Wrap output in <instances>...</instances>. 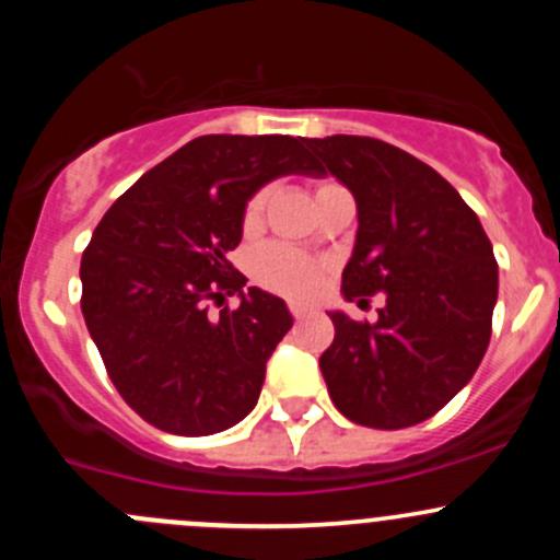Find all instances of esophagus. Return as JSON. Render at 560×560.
I'll list each match as a JSON object with an SVG mask.
<instances>
[{"label": "esophagus", "instance_id": "1", "mask_svg": "<svg viewBox=\"0 0 560 560\" xmlns=\"http://www.w3.org/2000/svg\"><path fill=\"white\" fill-rule=\"evenodd\" d=\"M290 312H292V316H295V319H301V316H306L308 312H312V308L303 306V303H290Z\"/></svg>", "mask_w": 560, "mask_h": 560}]
</instances>
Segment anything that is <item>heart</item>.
Here are the masks:
<instances>
[{
    "label": "heart",
    "instance_id": "1",
    "mask_svg": "<svg viewBox=\"0 0 560 560\" xmlns=\"http://www.w3.org/2000/svg\"><path fill=\"white\" fill-rule=\"evenodd\" d=\"M332 180L327 184H319L316 195L332 189ZM270 189L262 186V189L254 191L244 206V230L246 233H254V230L262 224L265 208H268ZM322 276V262L319 259L308 257V254L298 252V248H290L284 244H268L259 248L252 257V279L257 281L262 290L279 292V295L290 298H306L308 292H314V287L319 284Z\"/></svg>",
    "mask_w": 560,
    "mask_h": 560
}]
</instances>
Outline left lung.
<instances>
[{
  "label": "left lung",
  "mask_w": 560,
  "mask_h": 560,
  "mask_svg": "<svg viewBox=\"0 0 560 560\" xmlns=\"http://www.w3.org/2000/svg\"><path fill=\"white\" fill-rule=\"evenodd\" d=\"M306 145L358 202L343 298L385 292L376 322L330 312L336 338L319 358L327 393L358 425H417L482 363L499 298L493 246L455 186L417 156L360 135Z\"/></svg>",
  "instance_id": "1"
}]
</instances>
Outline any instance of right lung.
<instances>
[{"mask_svg":"<svg viewBox=\"0 0 560 560\" xmlns=\"http://www.w3.org/2000/svg\"><path fill=\"white\" fill-rule=\"evenodd\" d=\"M290 135H202L103 217L81 259V312L121 398L160 431L211 436L254 409L265 365L292 327L287 303L248 287L228 254L268 180L322 173ZM238 291L219 315L208 300Z\"/></svg>","mask_w":560,"mask_h":560,"instance_id":"obj_1","label":"right lung"}]
</instances>
